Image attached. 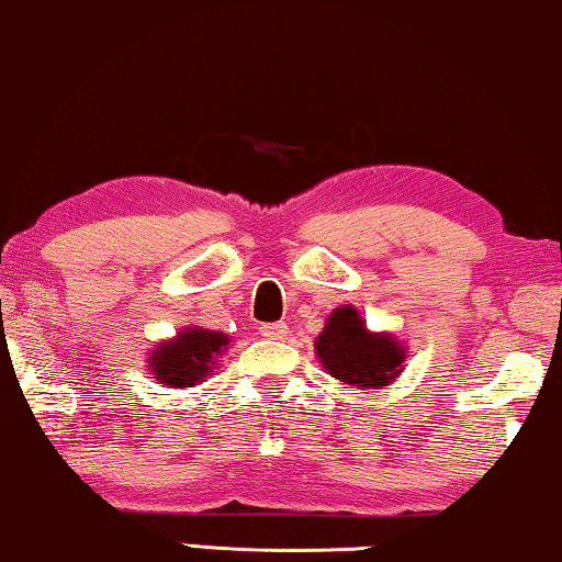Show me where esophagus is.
<instances>
[{
    "instance_id": "esophagus-1",
    "label": "esophagus",
    "mask_w": 562,
    "mask_h": 562,
    "mask_svg": "<svg viewBox=\"0 0 562 562\" xmlns=\"http://www.w3.org/2000/svg\"><path fill=\"white\" fill-rule=\"evenodd\" d=\"M260 335L267 337V340H282L288 335V325L284 323H265L260 325Z\"/></svg>"
}]
</instances>
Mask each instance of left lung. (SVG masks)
Segmentation results:
<instances>
[{"mask_svg": "<svg viewBox=\"0 0 562 562\" xmlns=\"http://www.w3.org/2000/svg\"><path fill=\"white\" fill-rule=\"evenodd\" d=\"M317 358L327 372L355 387H382L403 368L405 352L390 335L368 333L352 307H337L317 337Z\"/></svg>", "mask_w": 562, "mask_h": 562, "instance_id": "left-lung-1", "label": "left lung"}]
</instances>
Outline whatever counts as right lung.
Returning <instances> with one entry per match:
<instances>
[{
	"instance_id": "right-lung-1",
	"label": "right lung",
	"mask_w": 562,
	"mask_h": 562,
	"mask_svg": "<svg viewBox=\"0 0 562 562\" xmlns=\"http://www.w3.org/2000/svg\"><path fill=\"white\" fill-rule=\"evenodd\" d=\"M227 345V337L212 329H182L177 340L157 345L149 358L155 380L172 387H190L210 375L212 360Z\"/></svg>"
}]
</instances>
